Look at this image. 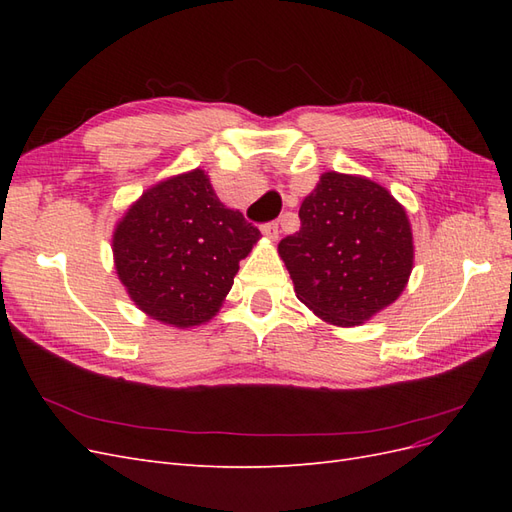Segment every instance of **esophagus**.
<instances>
[{
	"label": "esophagus",
	"mask_w": 512,
	"mask_h": 512,
	"mask_svg": "<svg viewBox=\"0 0 512 512\" xmlns=\"http://www.w3.org/2000/svg\"><path fill=\"white\" fill-rule=\"evenodd\" d=\"M260 230H262V235H265V237H267V239H271V241H275V239H277V235H280V230H277V224H275V222L262 224V226H260Z\"/></svg>",
	"instance_id": "obj_1"
}]
</instances>
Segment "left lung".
Returning <instances> with one entry per match:
<instances>
[{
  "mask_svg": "<svg viewBox=\"0 0 512 512\" xmlns=\"http://www.w3.org/2000/svg\"><path fill=\"white\" fill-rule=\"evenodd\" d=\"M277 245L297 299L335 327H359L404 292L414 267L408 213L380 183L322 173Z\"/></svg>",
  "mask_w": 512,
  "mask_h": 512,
  "instance_id": "obj_1",
  "label": "left lung"
}]
</instances>
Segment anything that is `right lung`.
<instances>
[{
  "instance_id": "obj_1",
  "label": "right lung",
  "mask_w": 512,
  "mask_h": 512,
  "mask_svg": "<svg viewBox=\"0 0 512 512\" xmlns=\"http://www.w3.org/2000/svg\"><path fill=\"white\" fill-rule=\"evenodd\" d=\"M260 230L228 209L203 168L173 175L141 194L113 230L119 282L149 318L200 327L220 312L239 262Z\"/></svg>"
}]
</instances>
